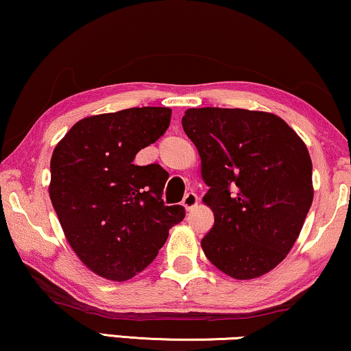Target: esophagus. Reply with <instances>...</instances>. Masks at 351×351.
Returning a JSON list of instances; mask_svg holds the SVG:
<instances>
[{"label": "esophagus", "mask_w": 351, "mask_h": 351, "mask_svg": "<svg viewBox=\"0 0 351 351\" xmlns=\"http://www.w3.org/2000/svg\"><path fill=\"white\" fill-rule=\"evenodd\" d=\"M197 204H198V197H197V193H193V192L185 193L184 199H182V206H184V208L186 209V211H190V209L197 206Z\"/></svg>", "instance_id": "esophagus-1"}]
</instances>
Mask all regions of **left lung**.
<instances>
[{"instance_id": "8db88e82", "label": "left lung", "mask_w": 351, "mask_h": 351, "mask_svg": "<svg viewBox=\"0 0 351 351\" xmlns=\"http://www.w3.org/2000/svg\"><path fill=\"white\" fill-rule=\"evenodd\" d=\"M184 132L202 158L204 204L215 226L203 237L209 261L239 280L279 265L297 242L313 203L306 145L279 116L227 108H192Z\"/></svg>"}]
</instances>
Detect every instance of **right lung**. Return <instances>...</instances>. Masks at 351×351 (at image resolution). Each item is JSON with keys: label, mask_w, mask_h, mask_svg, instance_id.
I'll return each mask as SVG.
<instances>
[{"label": "right lung", "mask_w": 351, "mask_h": 351, "mask_svg": "<svg viewBox=\"0 0 351 351\" xmlns=\"http://www.w3.org/2000/svg\"><path fill=\"white\" fill-rule=\"evenodd\" d=\"M169 108H130L85 117L51 156L49 198L67 242L104 279L122 282L156 258L172 226L185 217L166 206V171L135 166V154L165 135Z\"/></svg>", "instance_id": "obj_1"}]
</instances>
